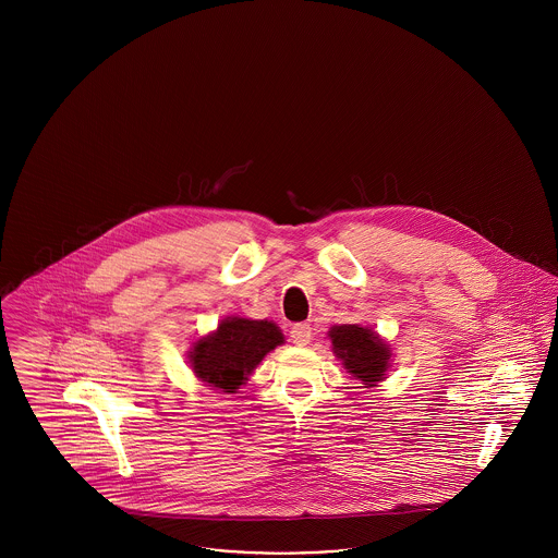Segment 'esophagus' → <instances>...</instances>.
I'll return each mask as SVG.
<instances>
[{"mask_svg": "<svg viewBox=\"0 0 558 558\" xmlns=\"http://www.w3.org/2000/svg\"><path fill=\"white\" fill-rule=\"evenodd\" d=\"M312 326L307 322L303 324H294L291 328V341L294 345L305 347L312 341Z\"/></svg>", "mask_w": 558, "mask_h": 558, "instance_id": "esophagus-1", "label": "esophagus"}]
</instances>
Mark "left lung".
Returning <instances> with one entry per match:
<instances>
[{
  "label": "left lung",
  "instance_id": "8db88e82",
  "mask_svg": "<svg viewBox=\"0 0 558 558\" xmlns=\"http://www.w3.org/2000/svg\"><path fill=\"white\" fill-rule=\"evenodd\" d=\"M330 349L355 380L366 389L383 383L393 362L391 345L371 326L337 324L328 330Z\"/></svg>",
  "mask_w": 558,
  "mask_h": 558
}]
</instances>
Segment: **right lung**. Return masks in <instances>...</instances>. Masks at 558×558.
Listing matches in <instances>:
<instances>
[{"mask_svg": "<svg viewBox=\"0 0 558 558\" xmlns=\"http://www.w3.org/2000/svg\"><path fill=\"white\" fill-rule=\"evenodd\" d=\"M287 339L271 319L228 316L217 328L198 337L187 349V364L194 376L213 391L232 396L246 385L267 353Z\"/></svg>", "mask_w": 558, "mask_h": 558, "instance_id": "1", "label": "right lung"}]
</instances>
